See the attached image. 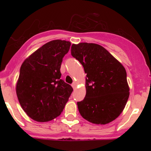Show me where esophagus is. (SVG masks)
Returning <instances> with one entry per match:
<instances>
[{
    "label": "esophagus",
    "mask_w": 151,
    "mask_h": 151,
    "mask_svg": "<svg viewBox=\"0 0 151 151\" xmlns=\"http://www.w3.org/2000/svg\"><path fill=\"white\" fill-rule=\"evenodd\" d=\"M72 87H73V89H75L76 88H77V83H76V82H74L73 84H72Z\"/></svg>",
    "instance_id": "obj_1"
}]
</instances>
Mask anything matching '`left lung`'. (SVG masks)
<instances>
[{"label": "left lung", "mask_w": 151, "mask_h": 151, "mask_svg": "<svg viewBox=\"0 0 151 151\" xmlns=\"http://www.w3.org/2000/svg\"><path fill=\"white\" fill-rule=\"evenodd\" d=\"M71 53L86 74V96L83 101L77 102L81 116L92 124L101 125L115 120L129 97L124 67L98 44H73Z\"/></svg>", "instance_id": "1"}]
</instances>
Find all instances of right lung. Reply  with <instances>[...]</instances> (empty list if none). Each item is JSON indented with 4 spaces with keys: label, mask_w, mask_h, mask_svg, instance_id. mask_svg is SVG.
Listing matches in <instances>:
<instances>
[{
    "label": "right lung",
    "mask_w": 151,
    "mask_h": 151,
    "mask_svg": "<svg viewBox=\"0 0 151 151\" xmlns=\"http://www.w3.org/2000/svg\"><path fill=\"white\" fill-rule=\"evenodd\" d=\"M71 42L55 40L47 42L22 62L16 83L22 109L38 122H47L61 114L73 89L61 79L62 58Z\"/></svg>",
    "instance_id": "1"
}]
</instances>
